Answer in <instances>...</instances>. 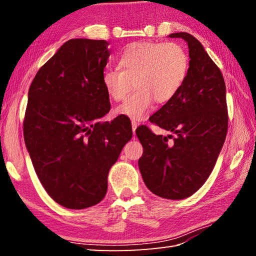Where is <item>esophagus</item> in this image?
Segmentation results:
<instances>
[{
    "label": "esophagus",
    "mask_w": 256,
    "mask_h": 256,
    "mask_svg": "<svg viewBox=\"0 0 256 256\" xmlns=\"http://www.w3.org/2000/svg\"><path fill=\"white\" fill-rule=\"evenodd\" d=\"M136 128H138V123L136 122V120H132V131H133V134H136Z\"/></svg>",
    "instance_id": "esophagus-1"
}]
</instances>
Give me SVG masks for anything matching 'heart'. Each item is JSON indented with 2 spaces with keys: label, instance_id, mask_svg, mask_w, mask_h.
<instances>
[{
  "label": "heart",
  "instance_id": "heart-1",
  "mask_svg": "<svg viewBox=\"0 0 256 256\" xmlns=\"http://www.w3.org/2000/svg\"><path fill=\"white\" fill-rule=\"evenodd\" d=\"M118 68L102 73V84L112 100L126 97L115 108V115L141 120L146 118L154 100H172L183 86L190 68L186 50L176 42H141L128 45L118 56Z\"/></svg>",
  "mask_w": 256,
  "mask_h": 256
}]
</instances>
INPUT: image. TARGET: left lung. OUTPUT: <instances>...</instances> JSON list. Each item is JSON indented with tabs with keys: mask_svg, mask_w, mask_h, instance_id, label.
<instances>
[{
	"mask_svg": "<svg viewBox=\"0 0 256 256\" xmlns=\"http://www.w3.org/2000/svg\"><path fill=\"white\" fill-rule=\"evenodd\" d=\"M188 46L190 68L180 92L150 118V122L175 134L172 142L146 126L136 136L144 146L138 170L151 192L170 200L188 198L204 184L226 140V84L219 68L196 37L170 34Z\"/></svg>",
	"mask_w": 256,
	"mask_h": 256,
	"instance_id": "8db88e82",
	"label": "left lung"
}]
</instances>
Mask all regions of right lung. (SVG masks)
Listing matches in <instances>:
<instances>
[{
  "instance_id": "add662e5",
  "label": "right lung",
  "mask_w": 256,
  "mask_h": 256,
  "mask_svg": "<svg viewBox=\"0 0 256 256\" xmlns=\"http://www.w3.org/2000/svg\"><path fill=\"white\" fill-rule=\"evenodd\" d=\"M108 45L68 40L29 88L24 144L46 192L68 209H86L105 198L108 172L132 138L124 116L99 120L110 110L102 84Z\"/></svg>"
}]
</instances>
